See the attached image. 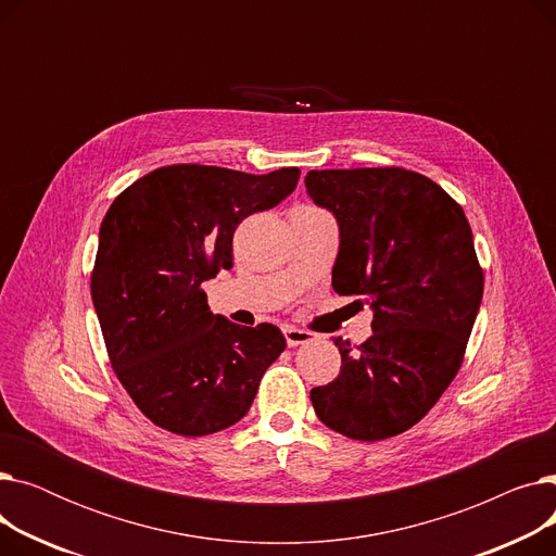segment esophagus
I'll return each instance as SVG.
<instances>
[{
  "label": "esophagus",
  "instance_id": "obj_1",
  "mask_svg": "<svg viewBox=\"0 0 556 556\" xmlns=\"http://www.w3.org/2000/svg\"><path fill=\"white\" fill-rule=\"evenodd\" d=\"M283 336H286L288 346H300V344L313 342V333H311V331H304V329H298V327H286V329H283Z\"/></svg>",
  "mask_w": 556,
  "mask_h": 556
}]
</instances>
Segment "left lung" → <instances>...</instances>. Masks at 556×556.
Listing matches in <instances>:
<instances>
[{"label": "left lung", "instance_id": "8db88e82", "mask_svg": "<svg viewBox=\"0 0 556 556\" xmlns=\"http://www.w3.org/2000/svg\"><path fill=\"white\" fill-rule=\"evenodd\" d=\"M304 182L338 220L333 290L374 311L361 346L336 340L342 367L311 390L315 415L349 440H388L421 421L459 371L484 290L471 225L415 170H308Z\"/></svg>", "mask_w": 556, "mask_h": 556}]
</instances>
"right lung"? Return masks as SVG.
Instances as JSON below:
<instances>
[{
    "instance_id": "right-lung-1",
    "label": "right lung",
    "mask_w": 556,
    "mask_h": 556,
    "mask_svg": "<svg viewBox=\"0 0 556 556\" xmlns=\"http://www.w3.org/2000/svg\"><path fill=\"white\" fill-rule=\"evenodd\" d=\"M300 168L252 175L162 166L114 198L99 229L92 302L112 369L155 426L202 437L241 421L286 349L273 325L239 327L202 281L231 268L233 229L295 191Z\"/></svg>"
}]
</instances>
